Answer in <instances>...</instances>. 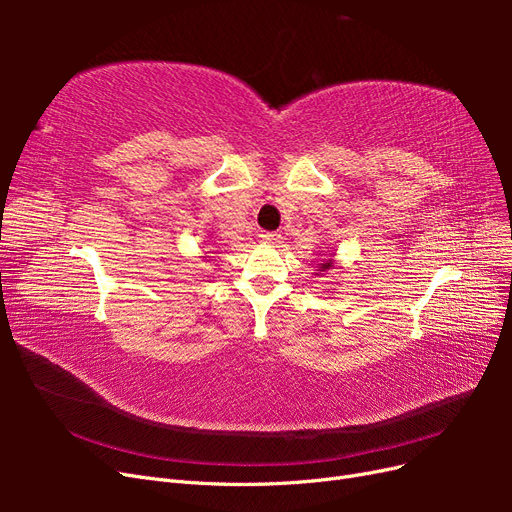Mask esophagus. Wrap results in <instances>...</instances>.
<instances>
[{
  "instance_id": "1",
  "label": "esophagus",
  "mask_w": 512,
  "mask_h": 512,
  "mask_svg": "<svg viewBox=\"0 0 512 512\" xmlns=\"http://www.w3.org/2000/svg\"><path fill=\"white\" fill-rule=\"evenodd\" d=\"M280 235H277V232H262L260 235V241L262 243H267V245H275V243H280Z\"/></svg>"
}]
</instances>
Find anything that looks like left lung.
Segmentation results:
<instances>
[{"mask_svg": "<svg viewBox=\"0 0 512 512\" xmlns=\"http://www.w3.org/2000/svg\"><path fill=\"white\" fill-rule=\"evenodd\" d=\"M333 256H335V254H331V256H327V258H322V260H318V267H316V275H320V273H327V271H331V269L335 267V260H333Z\"/></svg>", "mask_w": 512, "mask_h": 512, "instance_id": "8db88e82", "label": "left lung"}]
</instances>
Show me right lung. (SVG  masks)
<instances>
[{
  "instance_id": "right-lung-1",
  "label": "right lung",
  "mask_w": 512,
  "mask_h": 512,
  "mask_svg": "<svg viewBox=\"0 0 512 512\" xmlns=\"http://www.w3.org/2000/svg\"><path fill=\"white\" fill-rule=\"evenodd\" d=\"M200 258H207V256H200Z\"/></svg>"
}]
</instances>
